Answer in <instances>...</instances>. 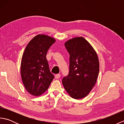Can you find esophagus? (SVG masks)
Here are the masks:
<instances>
[{"label":"esophagus","instance_id":"1","mask_svg":"<svg viewBox=\"0 0 124 124\" xmlns=\"http://www.w3.org/2000/svg\"><path fill=\"white\" fill-rule=\"evenodd\" d=\"M61 77V75L60 74H56V75L55 76V79H59Z\"/></svg>","mask_w":124,"mask_h":124}]
</instances>
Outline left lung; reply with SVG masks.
<instances>
[{
    "label": "left lung",
    "mask_w": 124,
    "mask_h": 124,
    "mask_svg": "<svg viewBox=\"0 0 124 124\" xmlns=\"http://www.w3.org/2000/svg\"><path fill=\"white\" fill-rule=\"evenodd\" d=\"M70 55L69 73L62 79L64 89L75 99L86 97L95 86L99 72L96 52L83 37L70 39L64 44Z\"/></svg>",
    "instance_id": "obj_1"
}]
</instances>
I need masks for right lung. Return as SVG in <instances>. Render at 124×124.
Masks as SVG:
<instances>
[{"mask_svg": "<svg viewBox=\"0 0 124 124\" xmlns=\"http://www.w3.org/2000/svg\"><path fill=\"white\" fill-rule=\"evenodd\" d=\"M55 39L45 35H38L26 46L21 63V75L26 90L38 96L48 88L54 75L49 69L46 54Z\"/></svg>", "mask_w": 124, "mask_h": 124, "instance_id": "1", "label": "right lung"}]
</instances>
